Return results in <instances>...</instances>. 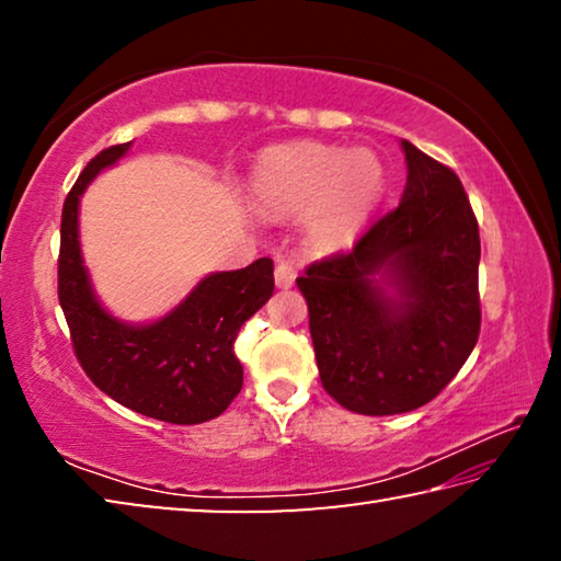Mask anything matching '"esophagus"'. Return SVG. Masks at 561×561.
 Listing matches in <instances>:
<instances>
[{
	"mask_svg": "<svg viewBox=\"0 0 561 561\" xmlns=\"http://www.w3.org/2000/svg\"><path fill=\"white\" fill-rule=\"evenodd\" d=\"M294 279H297V270L289 262H277V267H274V282H277V287L289 289L294 287Z\"/></svg>",
	"mask_w": 561,
	"mask_h": 561,
	"instance_id": "1",
	"label": "esophagus"
}]
</instances>
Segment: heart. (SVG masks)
<instances>
[{"label": "heart", "instance_id": "b5f03b06", "mask_svg": "<svg viewBox=\"0 0 561 561\" xmlns=\"http://www.w3.org/2000/svg\"><path fill=\"white\" fill-rule=\"evenodd\" d=\"M388 190V170L374 150L289 144L264 150L252 193L274 215H301V232L317 250L354 244Z\"/></svg>", "mask_w": 561, "mask_h": 561}]
</instances>
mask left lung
<instances>
[{
    "label": "left lung",
    "instance_id": "8db88e82",
    "mask_svg": "<svg viewBox=\"0 0 561 561\" xmlns=\"http://www.w3.org/2000/svg\"><path fill=\"white\" fill-rule=\"evenodd\" d=\"M401 205L297 279L321 383L346 411L433 401L480 334V232L460 178L408 140Z\"/></svg>",
    "mask_w": 561,
    "mask_h": 561
}]
</instances>
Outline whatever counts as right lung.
Wrapping results in <instances>:
<instances>
[{"instance_id": "1", "label": "right lung", "mask_w": 561, "mask_h": 561, "mask_svg": "<svg viewBox=\"0 0 561 561\" xmlns=\"http://www.w3.org/2000/svg\"><path fill=\"white\" fill-rule=\"evenodd\" d=\"M130 144L111 146L83 168L61 213L59 301L76 358L113 401L140 415L195 425L220 415L242 388L234 339L274 291L270 257L234 272H213L165 317L130 324L113 317L93 291L79 240L83 190L116 165Z\"/></svg>"}]
</instances>
